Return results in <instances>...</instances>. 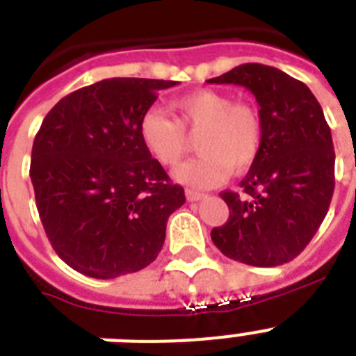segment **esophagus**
<instances>
[{
  "label": "esophagus",
  "mask_w": 356,
  "mask_h": 356,
  "mask_svg": "<svg viewBox=\"0 0 356 356\" xmlns=\"http://www.w3.org/2000/svg\"><path fill=\"white\" fill-rule=\"evenodd\" d=\"M207 194H203V192H200V190H186V200L188 201H201L205 200Z\"/></svg>",
  "instance_id": "esophagus-1"
}]
</instances>
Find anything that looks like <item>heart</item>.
<instances>
[{
    "label": "heart",
    "mask_w": 356,
    "mask_h": 356,
    "mask_svg": "<svg viewBox=\"0 0 356 356\" xmlns=\"http://www.w3.org/2000/svg\"><path fill=\"white\" fill-rule=\"evenodd\" d=\"M179 120L159 108H149L138 122V136L159 164H181L197 138L201 155L175 172L184 184L211 188L225 183L231 172L242 173L253 166L262 147L264 125L257 107L233 102L225 92L200 88L173 99Z\"/></svg>",
    "instance_id": "1"
}]
</instances>
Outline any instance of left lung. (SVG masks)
<instances>
[{"mask_svg":"<svg viewBox=\"0 0 356 356\" xmlns=\"http://www.w3.org/2000/svg\"><path fill=\"white\" fill-rule=\"evenodd\" d=\"M207 83L245 86L264 125L242 192L220 194L229 220L212 229V242L243 264L290 262L320 229L334 192V149L321 105L305 83L264 64H240Z\"/></svg>","mask_w":356,"mask_h":356,"instance_id":"obj_1","label":"left lung"}]
</instances>
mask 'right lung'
I'll use <instances>...</instances> for the list:
<instances>
[{
  "label": "right lung",
  "mask_w": 356,
  "mask_h": 356,
  "mask_svg": "<svg viewBox=\"0 0 356 356\" xmlns=\"http://www.w3.org/2000/svg\"><path fill=\"white\" fill-rule=\"evenodd\" d=\"M175 81L116 77L63 97L31 153L36 209L55 253L94 279L144 270L184 190L151 159L138 122Z\"/></svg>",
  "instance_id": "obj_1"
}]
</instances>
